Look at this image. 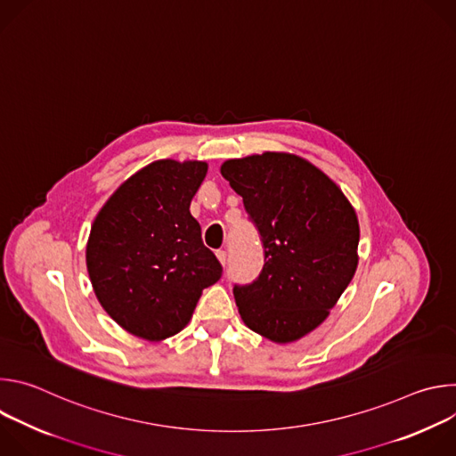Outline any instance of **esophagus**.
<instances>
[{
    "label": "esophagus",
    "mask_w": 456,
    "mask_h": 456,
    "mask_svg": "<svg viewBox=\"0 0 456 456\" xmlns=\"http://www.w3.org/2000/svg\"><path fill=\"white\" fill-rule=\"evenodd\" d=\"M216 257L220 259V264H222V265H225V264H227V252H225V250H222V248H220V250H216Z\"/></svg>",
    "instance_id": "34e87169"
}]
</instances>
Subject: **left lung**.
<instances>
[{
	"label": "left lung",
	"mask_w": 456,
	"mask_h": 456,
	"mask_svg": "<svg viewBox=\"0 0 456 456\" xmlns=\"http://www.w3.org/2000/svg\"><path fill=\"white\" fill-rule=\"evenodd\" d=\"M264 243V269L234 285L243 322L292 343L329 317L357 269L359 222L343 191L308 160L267 151L220 167Z\"/></svg>",
	"instance_id": "1"
}]
</instances>
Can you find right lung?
Masks as SVG:
<instances>
[{"label": "right lung", "instance_id": "obj_1", "mask_svg": "<svg viewBox=\"0 0 456 456\" xmlns=\"http://www.w3.org/2000/svg\"><path fill=\"white\" fill-rule=\"evenodd\" d=\"M208 164L171 159L129 176L95 216L86 267L102 308L137 338L162 341L189 322L222 265L189 206Z\"/></svg>", "mask_w": 456, "mask_h": 456}]
</instances>
